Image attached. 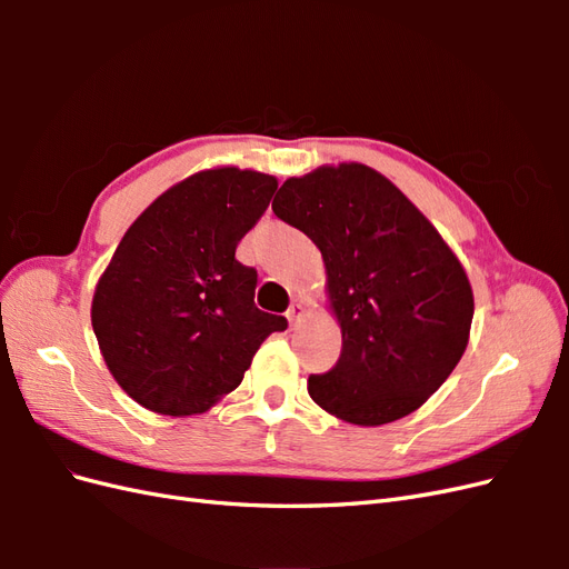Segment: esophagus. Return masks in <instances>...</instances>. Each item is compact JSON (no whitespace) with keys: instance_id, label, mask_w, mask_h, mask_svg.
<instances>
[{"instance_id":"obj_1","label":"esophagus","mask_w":569,"mask_h":569,"mask_svg":"<svg viewBox=\"0 0 569 569\" xmlns=\"http://www.w3.org/2000/svg\"><path fill=\"white\" fill-rule=\"evenodd\" d=\"M303 313H306V308L301 306V301H295V303H291V306H289V311H287V320H289V325L295 327L297 322H301Z\"/></svg>"}]
</instances>
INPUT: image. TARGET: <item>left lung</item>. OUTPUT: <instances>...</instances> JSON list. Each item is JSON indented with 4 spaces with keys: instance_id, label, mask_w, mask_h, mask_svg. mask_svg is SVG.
I'll return each mask as SVG.
<instances>
[{
    "instance_id": "obj_1",
    "label": "left lung",
    "mask_w": 569,
    "mask_h": 569,
    "mask_svg": "<svg viewBox=\"0 0 569 569\" xmlns=\"http://www.w3.org/2000/svg\"><path fill=\"white\" fill-rule=\"evenodd\" d=\"M272 211L320 249L341 327L337 366L308 377L311 399L363 427L410 416L468 349L475 299L458 256L399 187L363 163L289 178Z\"/></svg>"
}]
</instances>
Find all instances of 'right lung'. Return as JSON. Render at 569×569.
Here are the masks:
<instances>
[{
  "label": "right lung",
  "mask_w": 569,
  "mask_h": 569,
  "mask_svg": "<svg viewBox=\"0 0 569 569\" xmlns=\"http://www.w3.org/2000/svg\"><path fill=\"white\" fill-rule=\"evenodd\" d=\"M278 189L258 170L220 166L184 178L120 239L92 299L113 380L161 416H197L242 385L258 347L287 330L258 311L256 270L234 258Z\"/></svg>",
  "instance_id": "right-lung-1"
}]
</instances>
